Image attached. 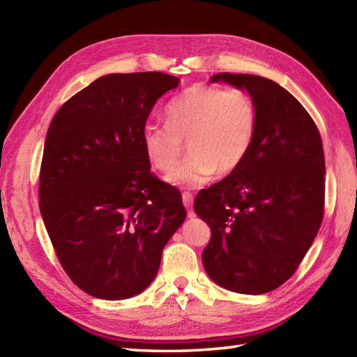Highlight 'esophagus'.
I'll use <instances>...</instances> for the list:
<instances>
[{"label":"esophagus","instance_id":"1","mask_svg":"<svg viewBox=\"0 0 357 357\" xmlns=\"http://www.w3.org/2000/svg\"><path fill=\"white\" fill-rule=\"evenodd\" d=\"M183 202H184V206L187 207V211H188V216H192V215H193V210H192V204H193V196H192V193H188V192L183 193Z\"/></svg>","mask_w":357,"mask_h":357}]
</instances>
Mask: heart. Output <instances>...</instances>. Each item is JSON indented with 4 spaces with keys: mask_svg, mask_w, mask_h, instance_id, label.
I'll return each instance as SVG.
<instances>
[{
    "mask_svg": "<svg viewBox=\"0 0 357 357\" xmlns=\"http://www.w3.org/2000/svg\"><path fill=\"white\" fill-rule=\"evenodd\" d=\"M167 124H146L141 139L149 162L169 172L178 160L183 142L190 158L165 176L179 188H196L211 176L230 174L245 161L257 130V110L239 89L195 84L165 105Z\"/></svg>",
    "mask_w": 357,
    "mask_h": 357,
    "instance_id": "b5f03b06",
    "label": "heart"
}]
</instances>
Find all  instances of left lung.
I'll return each instance as SVG.
<instances>
[{
	"label": "left lung",
	"instance_id": "obj_1",
	"mask_svg": "<svg viewBox=\"0 0 357 357\" xmlns=\"http://www.w3.org/2000/svg\"><path fill=\"white\" fill-rule=\"evenodd\" d=\"M210 81L247 90L257 130L239 169L196 196V215L211 230L202 264L227 290L264 294L291 278L319 231L322 139L308 112L278 82L242 73H218Z\"/></svg>",
	"mask_w": 357,
	"mask_h": 357
}]
</instances>
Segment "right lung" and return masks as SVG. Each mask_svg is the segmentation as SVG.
I'll use <instances>...</instances> for the list:
<instances>
[{
  "instance_id": "right-lung-1",
  "label": "right lung",
  "mask_w": 357,
  "mask_h": 357,
  "mask_svg": "<svg viewBox=\"0 0 357 357\" xmlns=\"http://www.w3.org/2000/svg\"><path fill=\"white\" fill-rule=\"evenodd\" d=\"M179 78L110 73L53 116L44 142L40 210L59 262L82 291L128 299L155 279L162 250L187 211L150 172L141 133Z\"/></svg>"
}]
</instances>
